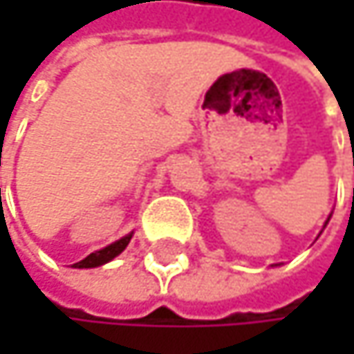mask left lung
<instances>
[{
    "label": "left lung",
    "mask_w": 354,
    "mask_h": 354,
    "mask_svg": "<svg viewBox=\"0 0 354 354\" xmlns=\"http://www.w3.org/2000/svg\"><path fill=\"white\" fill-rule=\"evenodd\" d=\"M330 217H332V215H330ZM330 217H328V219H326V223H328V221H330ZM326 223H324V227H326Z\"/></svg>",
    "instance_id": "obj_1"
}]
</instances>
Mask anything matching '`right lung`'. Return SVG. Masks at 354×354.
<instances>
[{"label":"right lung","mask_w":354,"mask_h":354,"mask_svg":"<svg viewBox=\"0 0 354 354\" xmlns=\"http://www.w3.org/2000/svg\"><path fill=\"white\" fill-rule=\"evenodd\" d=\"M131 238H133V232H131V234H127V236H122L120 240L112 242L110 246L102 248V250H98V252H92V254H90V256H86L84 260L75 262V264H73V268H96V266L106 264V262H110L112 258H116L124 248L129 246Z\"/></svg>","instance_id":"1"}]
</instances>
